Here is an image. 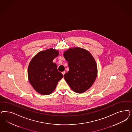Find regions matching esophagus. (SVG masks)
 Segmentation results:
<instances>
[{
  "label": "esophagus",
  "mask_w": 132,
  "mask_h": 132,
  "mask_svg": "<svg viewBox=\"0 0 132 132\" xmlns=\"http://www.w3.org/2000/svg\"><path fill=\"white\" fill-rule=\"evenodd\" d=\"M62 74H63V75H64V74H65V71H64V72H62Z\"/></svg>",
  "instance_id": "1"
}]
</instances>
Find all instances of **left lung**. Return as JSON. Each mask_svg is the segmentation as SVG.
Returning <instances> with one entry per match:
<instances>
[{"label": "left lung", "mask_w": 132, "mask_h": 132, "mask_svg": "<svg viewBox=\"0 0 132 132\" xmlns=\"http://www.w3.org/2000/svg\"><path fill=\"white\" fill-rule=\"evenodd\" d=\"M69 71L64 78L70 88L78 93H82L93 85L98 73L97 65L93 57L85 49L76 47L64 52Z\"/></svg>", "instance_id": "left-lung-1"}]
</instances>
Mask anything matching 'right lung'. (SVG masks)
Here are the masks:
<instances>
[{"label":"right lung","instance_id":"1","mask_svg":"<svg viewBox=\"0 0 132 132\" xmlns=\"http://www.w3.org/2000/svg\"><path fill=\"white\" fill-rule=\"evenodd\" d=\"M59 55V51L52 48L41 51L30 61L28 67V76L34 90L42 95L52 93L58 81L63 77L59 72L53 59Z\"/></svg>","mask_w":132,"mask_h":132}]
</instances>
